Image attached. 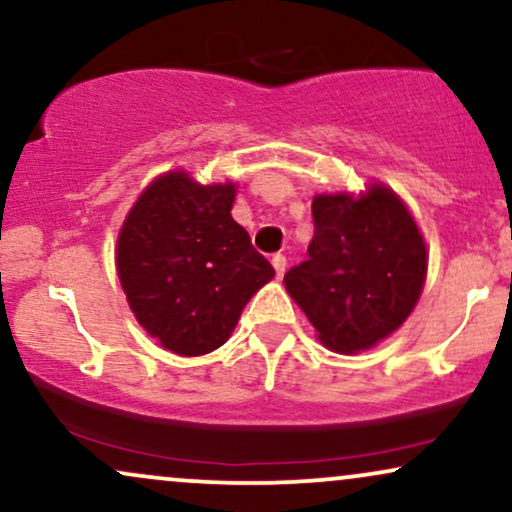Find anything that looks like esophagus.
Returning a JSON list of instances; mask_svg holds the SVG:
<instances>
[{"label": "esophagus", "mask_w": 512, "mask_h": 512, "mask_svg": "<svg viewBox=\"0 0 512 512\" xmlns=\"http://www.w3.org/2000/svg\"><path fill=\"white\" fill-rule=\"evenodd\" d=\"M272 264H274L276 276H279V279H281V276L286 274V257H283V255H274V257H272Z\"/></svg>", "instance_id": "34e87169"}]
</instances>
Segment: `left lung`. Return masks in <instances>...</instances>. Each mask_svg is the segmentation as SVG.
I'll list each match as a JSON object with an SVG mask.
<instances>
[{"label": "left lung", "mask_w": 512, "mask_h": 512, "mask_svg": "<svg viewBox=\"0 0 512 512\" xmlns=\"http://www.w3.org/2000/svg\"><path fill=\"white\" fill-rule=\"evenodd\" d=\"M307 260L283 276L319 341L336 353L372 348L408 319L427 274V250L396 193L317 195Z\"/></svg>", "instance_id": "8db88e82"}]
</instances>
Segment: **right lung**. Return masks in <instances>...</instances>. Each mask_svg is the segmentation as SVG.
Listing matches in <instances>:
<instances>
[{
  "mask_svg": "<svg viewBox=\"0 0 512 512\" xmlns=\"http://www.w3.org/2000/svg\"><path fill=\"white\" fill-rule=\"evenodd\" d=\"M236 188L183 171L157 178L128 212L116 269L140 326L176 355H205L231 336L248 300L274 276L231 217Z\"/></svg>",
  "mask_w": 512,
  "mask_h": 512,
  "instance_id": "obj_1",
  "label": "right lung"
}]
</instances>
